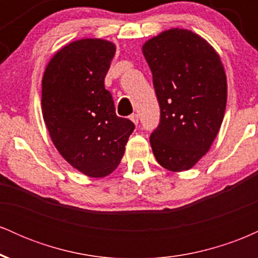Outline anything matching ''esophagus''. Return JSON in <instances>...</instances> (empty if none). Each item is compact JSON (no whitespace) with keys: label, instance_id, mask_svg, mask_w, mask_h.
<instances>
[{"label":"esophagus","instance_id":"34e87169","mask_svg":"<svg viewBox=\"0 0 258 258\" xmlns=\"http://www.w3.org/2000/svg\"><path fill=\"white\" fill-rule=\"evenodd\" d=\"M130 119H131V121L133 123H135V125H138V120H139V117H138V115L137 114H132L131 116H130Z\"/></svg>","mask_w":258,"mask_h":258}]
</instances>
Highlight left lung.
I'll return each mask as SVG.
<instances>
[{"label": "left lung", "instance_id": "8db88e82", "mask_svg": "<svg viewBox=\"0 0 258 258\" xmlns=\"http://www.w3.org/2000/svg\"><path fill=\"white\" fill-rule=\"evenodd\" d=\"M160 105L150 135L156 161L173 172L189 170L209 152L227 104L220 55L194 32L164 31L143 46Z\"/></svg>", "mask_w": 258, "mask_h": 258}]
</instances>
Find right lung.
Segmentation results:
<instances>
[{"label":"right lung","instance_id":"add662e5","mask_svg":"<svg viewBox=\"0 0 258 258\" xmlns=\"http://www.w3.org/2000/svg\"><path fill=\"white\" fill-rule=\"evenodd\" d=\"M114 43L99 38L74 41L55 53L42 79V115L60 155L90 177L119 166L135 123L115 112L104 79Z\"/></svg>","mask_w":258,"mask_h":258}]
</instances>
